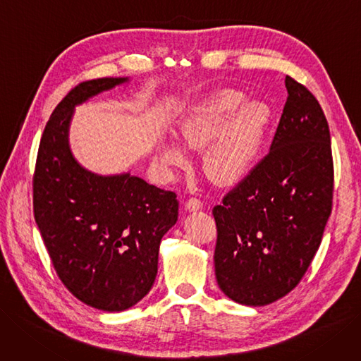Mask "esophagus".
Masks as SVG:
<instances>
[{
    "label": "esophagus",
    "mask_w": 361,
    "mask_h": 361,
    "mask_svg": "<svg viewBox=\"0 0 361 361\" xmlns=\"http://www.w3.org/2000/svg\"><path fill=\"white\" fill-rule=\"evenodd\" d=\"M185 209H189V211L202 209V202L196 197H190V199H188V202H185Z\"/></svg>",
    "instance_id": "esophagus-1"
}]
</instances>
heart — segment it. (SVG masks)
Wrapping results in <instances>:
<instances>
[{
  "mask_svg": "<svg viewBox=\"0 0 361 361\" xmlns=\"http://www.w3.org/2000/svg\"><path fill=\"white\" fill-rule=\"evenodd\" d=\"M247 101L243 92L220 89L190 105L178 123L181 141L192 150L202 152L207 177L231 185L244 180L255 169L262 154L272 113L260 101ZM156 157L166 172L184 169L189 156L173 140L157 145Z\"/></svg>",
  "mask_w": 361,
  "mask_h": 361,
  "instance_id": "obj_1",
  "label": "heart"
}]
</instances>
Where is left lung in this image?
<instances>
[{
	"mask_svg": "<svg viewBox=\"0 0 361 361\" xmlns=\"http://www.w3.org/2000/svg\"><path fill=\"white\" fill-rule=\"evenodd\" d=\"M271 152L214 207L216 278L229 299L264 306L308 271L331 212L333 160L326 116L291 77Z\"/></svg>",
	"mask_w": 361,
	"mask_h": 361,
	"instance_id": "left-lung-1",
	"label": "left lung"
}]
</instances>
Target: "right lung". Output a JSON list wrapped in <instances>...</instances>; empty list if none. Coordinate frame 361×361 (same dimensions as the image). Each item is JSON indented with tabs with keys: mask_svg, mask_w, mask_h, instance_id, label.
<instances>
[{
	"mask_svg": "<svg viewBox=\"0 0 361 361\" xmlns=\"http://www.w3.org/2000/svg\"><path fill=\"white\" fill-rule=\"evenodd\" d=\"M128 82L90 80L58 104L39 141L32 180L35 223L58 276L78 300L106 312L125 311L150 291L160 239L178 220L173 192L130 172L95 173L71 152L75 106Z\"/></svg>",
	"mask_w": 361,
	"mask_h": 361,
	"instance_id": "obj_1",
	"label": "right lung"
}]
</instances>
